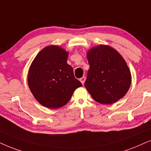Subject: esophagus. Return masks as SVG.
Segmentation results:
<instances>
[{
    "instance_id": "34e87169",
    "label": "esophagus",
    "mask_w": 151,
    "mask_h": 151,
    "mask_svg": "<svg viewBox=\"0 0 151 151\" xmlns=\"http://www.w3.org/2000/svg\"><path fill=\"white\" fill-rule=\"evenodd\" d=\"M79 80H80V81L81 82V83L83 84V85L84 83H85V81H86V77H81V79H80Z\"/></svg>"
}]
</instances>
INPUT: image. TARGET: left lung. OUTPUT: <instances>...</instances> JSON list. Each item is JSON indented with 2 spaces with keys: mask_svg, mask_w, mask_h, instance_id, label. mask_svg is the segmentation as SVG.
Segmentation results:
<instances>
[{
  "mask_svg": "<svg viewBox=\"0 0 151 151\" xmlns=\"http://www.w3.org/2000/svg\"><path fill=\"white\" fill-rule=\"evenodd\" d=\"M90 69L85 87L98 103L112 104L126 94L131 74L119 52L110 46L99 45L87 54Z\"/></svg>",
  "mask_w": 151,
  "mask_h": 151,
  "instance_id": "8db88e82",
  "label": "left lung"
}]
</instances>
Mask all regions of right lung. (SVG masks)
<instances>
[{"label": "right lung", "instance_id": "add662e5", "mask_svg": "<svg viewBox=\"0 0 151 151\" xmlns=\"http://www.w3.org/2000/svg\"><path fill=\"white\" fill-rule=\"evenodd\" d=\"M68 53L56 45L47 46L34 59L28 73V85L35 99L48 108H61L74 90L82 86L67 63Z\"/></svg>", "mask_w": 151, "mask_h": 151}]
</instances>
